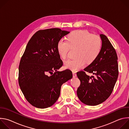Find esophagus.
I'll return each mask as SVG.
<instances>
[{"mask_svg":"<svg viewBox=\"0 0 129 129\" xmlns=\"http://www.w3.org/2000/svg\"><path fill=\"white\" fill-rule=\"evenodd\" d=\"M72 74H73V78H75L77 77V73L76 71H72Z\"/></svg>","mask_w":129,"mask_h":129,"instance_id":"esophagus-1","label":"esophagus"}]
</instances>
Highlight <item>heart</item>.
Here are the masks:
<instances>
[{"mask_svg":"<svg viewBox=\"0 0 129 129\" xmlns=\"http://www.w3.org/2000/svg\"><path fill=\"white\" fill-rule=\"evenodd\" d=\"M66 40H60L57 49L60 58L65 60L70 48H77L76 58L68 60L64 64L66 68L73 71L83 67L86 62L88 64L94 62L102 50V41L99 37L86 30L73 31L67 36Z\"/></svg>","mask_w":129,"mask_h":129,"instance_id":"1","label":"heart"}]
</instances>
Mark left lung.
<instances>
[{"label": "left lung", "mask_w": 129, "mask_h": 129, "mask_svg": "<svg viewBox=\"0 0 129 129\" xmlns=\"http://www.w3.org/2000/svg\"><path fill=\"white\" fill-rule=\"evenodd\" d=\"M102 50L96 60L84 70L77 72L81 84L77 95L84 104L96 106L105 101L112 93L118 76L117 56L115 49L107 37L100 35ZM86 72L92 73L89 76Z\"/></svg>", "instance_id": "8db88e82"}]
</instances>
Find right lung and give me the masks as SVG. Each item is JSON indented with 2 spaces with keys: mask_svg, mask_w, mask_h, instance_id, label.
I'll list each match as a JSON object with an SVG mask.
<instances>
[{
  "mask_svg": "<svg viewBox=\"0 0 129 129\" xmlns=\"http://www.w3.org/2000/svg\"><path fill=\"white\" fill-rule=\"evenodd\" d=\"M69 33L58 28L40 30L26 45L19 66L18 82L26 100L36 108L53 105L59 98L62 85L72 78L69 69L57 71L63 65L57 43Z\"/></svg>",
  "mask_w": 129,
  "mask_h": 129,
  "instance_id": "obj_1",
  "label": "right lung"
}]
</instances>
